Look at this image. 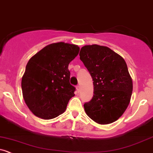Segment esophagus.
<instances>
[{
  "instance_id": "obj_1",
  "label": "esophagus",
  "mask_w": 153,
  "mask_h": 153,
  "mask_svg": "<svg viewBox=\"0 0 153 153\" xmlns=\"http://www.w3.org/2000/svg\"><path fill=\"white\" fill-rule=\"evenodd\" d=\"M76 89H77V91H78V92H79V91H81V86H76Z\"/></svg>"
}]
</instances>
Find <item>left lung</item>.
Wrapping results in <instances>:
<instances>
[{
    "label": "left lung",
    "mask_w": 153,
    "mask_h": 153,
    "mask_svg": "<svg viewBox=\"0 0 153 153\" xmlns=\"http://www.w3.org/2000/svg\"><path fill=\"white\" fill-rule=\"evenodd\" d=\"M80 59L93 80L94 94L83 105L88 117L100 125L117 121L128 108L133 91V81L121 56L105 46L85 45Z\"/></svg>",
    "instance_id": "1"
}]
</instances>
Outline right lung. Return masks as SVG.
Listing matches in <instances>:
<instances>
[{
	"label": "right lung",
	"mask_w": 153,
	"mask_h": 153,
	"mask_svg": "<svg viewBox=\"0 0 153 153\" xmlns=\"http://www.w3.org/2000/svg\"><path fill=\"white\" fill-rule=\"evenodd\" d=\"M80 48L63 42L50 44L32 56L25 67L21 86L30 111L43 120H51L65 111L75 88L70 83L69 64Z\"/></svg>",
	"instance_id": "1"
}]
</instances>
